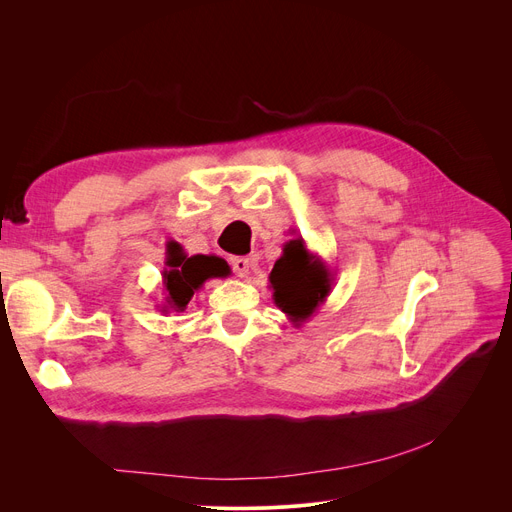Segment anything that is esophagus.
Listing matches in <instances>:
<instances>
[{"instance_id": "1", "label": "esophagus", "mask_w": 512, "mask_h": 512, "mask_svg": "<svg viewBox=\"0 0 512 512\" xmlns=\"http://www.w3.org/2000/svg\"><path fill=\"white\" fill-rule=\"evenodd\" d=\"M230 265L236 276L240 278H247L249 276V259L247 257H230Z\"/></svg>"}]
</instances>
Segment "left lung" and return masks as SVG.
<instances>
[{
	"label": "left lung",
	"instance_id": "8db88e82",
	"mask_svg": "<svg viewBox=\"0 0 512 512\" xmlns=\"http://www.w3.org/2000/svg\"><path fill=\"white\" fill-rule=\"evenodd\" d=\"M270 284L276 307L286 313L294 328H301L326 303L334 274L326 261L307 249L303 238H292L284 245L282 257L274 263Z\"/></svg>",
	"mask_w": 512,
	"mask_h": 512
}]
</instances>
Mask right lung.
I'll use <instances>...</instances> for the list:
<instances>
[{
    "label": "right lung",
    "mask_w": 512,
    "mask_h": 512,
    "mask_svg": "<svg viewBox=\"0 0 512 512\" xmlns=\"http://www.w3.org/2000/svg\"><path fill=\"white\" fill-rule=\"evenodd\" d=\"M230 265L218 255H191L188 257L178 242H168L166 251V270L161 272L164 276V290H166V303L159 309L168 311H184L186 305L191 303L193 294L211 278H228Z\"/></svg>",
    "instance_id": "right-lung-1"
}]
</instances>
